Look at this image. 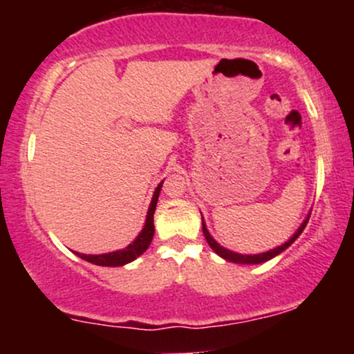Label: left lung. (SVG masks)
I'll return each instance as SVG.
<instances>
[{"instance_id": "1", "label": "left lung", "mask_w": 354, "mask_h": 354, "mask_svg": "<svg viewBox=\"0 0 354 354\" xmlns=\"http://www.w3.org/2000/svg\"><path fill=\"white\" fill-rule=\"evenodd\" d=\"M201 219H203V218H201ZM308 219H310V216H308L306 219H304V221H303V225L299 226V230L296 231V233L293 234V236H291L290 239H288V241L284 243V245L278 246V248H274V250H270V251H266V253H261V254H253V256H251V254H238V253H233V251L226 250V248L219 246L218 243L214 241L213 238H211V234L208 233V230H206V226H205V221H203V234H205L206 241H208V245L211 246V250H213L214 253H216V254L221 256V258L228 259V261H231V263H239V265H259V263H265V261H268V259L274 258L276 254L283 253V251L286 250L288 246H291V243H293L295 239L298 238L299 234L303 233L304 226L308 225Z\"/></svg>"}]
</instances>
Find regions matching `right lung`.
Masks as SVG:
<instances>
[{
	"instance_id": "obj_1",
	"label": "right lung",
	"mask_w": 354,
	"mask_h": 354,
	"mask_svg": "<svg viewBox=\"0 0 354 354\" xmlns=\"http://www.w3.org/2000/svg\"><path fill=\"white\" fill-rule=\"evenodd\" d=\"M161 186H163V181L158 185V188L154 189L151 205H149L148 209V216H146V223L145 228L141 230V233L138 234V238L131 245H128L124 250L115 251V253H108V254H81L76 253L81 259H86L88 263H93V265L98 266H123L126 263H131L133 259H136L138 256L143 254L146 250H148L149 243H151L153 234H154V223H153V214L154 209H156V203H158V196H160Z\"/></svg>"
}]
</instances>
